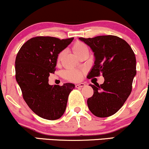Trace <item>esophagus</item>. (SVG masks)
I'll return each instance as SVG.
<instances>
[{"label": "esophagus", "instance_id": "obj_1", "mask_svg": "<svg viewBox=\"0 0 149 149\" xmlns=\"http://www.w3.org/2000/svg\"><path fill=\"white\" fill-rule=\"evenodd\" d=\"M86 85L85 83H80V84H77L76 85V88H80V87H85Z\"/></svg>", "mask_w": 149, "mask_h": 149}]
</instances>
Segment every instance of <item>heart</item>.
<instances>
[{
  "label": "heart",
  "instance_id": "obj_1",
  "mask_svg": "<svg viewBox=\"0 0 149 149\" xmlns=\"http://www.w3.org/2000/svg\"><path fill=\"white\" fill-rule=\"evenodd\" d=\"M72 49L75 54H76L78 56H79L80 53L85 51V50L87 49V46L85 44H84L82 42H76L74 43L72 46ZM62 55H63V52H60L57 57V63H60L61 60H62ZM82 71H79V70L76 69H71L67 70L64 72V76L67 79L71 80L73 82H78L81 80L82 76Z\"/></svg>",
  "mask_w": 149,
  "mask_h": 149
}]
</instances>
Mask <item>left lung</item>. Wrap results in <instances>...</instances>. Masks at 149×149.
<instances>
[{
    "mask_svg": "<svg viewBox=\"0 0 149 149\" xmlns=\"http://www.w3.org/2000/svg\"><path fill=\"white\" fill-rule=\"evenodd\" d=\"M79 39L94 52V65L87 78L90 79L102 74L105 79L101 85H90L94 94L87 99L89 110L98 117L113 115L131 93L136 75L135 53L126 41L116 36L80 37Z\"/></svg>",
    "mask_w": 149,
    "mask_h": 149,
    "instance_id": "1",
    "label": "left lung"
}]
</instances>
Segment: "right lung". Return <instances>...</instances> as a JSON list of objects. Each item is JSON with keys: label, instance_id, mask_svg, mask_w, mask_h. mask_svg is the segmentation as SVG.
<instances>
[{"label": "right lung", "instance_id": "1", "mask_svg": "<svg viewBox=\"0 0 149 149\" xmlns=\"http://www.w3.org/2000/svg\"><path fill=\"white\" fill-rule=\"evenodd\" d=\"M73 40L52 37H36L28 40L15 60L16 80L28 107L43 119L56 120L63 115L72 83L50 85L48 77L54 73L57 55Z\"/></svg>", "mask_w": 149, "mask_h": 149}]
</instances>
